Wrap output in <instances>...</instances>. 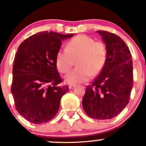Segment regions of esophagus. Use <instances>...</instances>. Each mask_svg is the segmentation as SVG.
<instances>
[{
	"label": "esophagus",
	"mask_w": 146,
	"mask_h": 146,
	"mask_svg": "<svg viewBox=\"0 0 146 146\" xmlns=\"http://www.w3.org/2000/svg\"><path fill=\"white\" fill-rule=\"evenodd\" d=\"M75 86H76V85L75 84H71L68 86V88H69V89H73V88H74Z\"/></svg>",
	"instance_id": "obj_1"
}]
</instances>
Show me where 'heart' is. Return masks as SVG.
Instances as JSON below:
<instances>
[{
    "mask_svg": "<svg viewBox=\"0 0 146 146\" xmlns=\"http://www.w3.org/2000/svg\"><path fill=\"white\" fill-rule=\"evenodd\" d=\"M107 56V47L103 42L95 41L91 37L80 34L68 42L66 49L57 52L56 63L60 73H66L76 60L78 67L69 72L65 80L68 84H78L86 81L90 76L100 74Z\"/></svg>",
    "mask_w": 146,
    "mask_h": 146,
    "instance_id": "heart-1",
    "label": "heart"
}]
</instances>
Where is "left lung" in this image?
Masks as SVG:
<instances>
[{
    "mask_svg": "<svg viewBox=\"0 0 146 146\" xmlns=\"http://www.w3.org/2000/svg\"><path fill=\"white\" fill-rule=\"evenodd\" d=\"M106 44L108 56L101 73L86 86L82 106L88 117L106 120L117 116L128 105L133 86L131 53L120 37L98 31Z\"/></svg>",
    "mask_w": 146,
    "mask_h": 146,
    "instance_id": "1",
    "label": "left lung"
}]
</instances>
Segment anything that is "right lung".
<instances>
[{"label": "right lung", "instance_id": "right-lung-1", "mask_svg": "<svg viewBox=\"0 0 146 146\" xmlns=\"http://www.w3.org/2000/svg\"><path fill=\"white\" fill-rule=\"evenodd\" d=\"M73 34L42 31L18 46L13 66L11 90L15 108L27 120L41 124L56 115L60 100L68 90L61 86L56 58L62 41Z\"/></svg>", "mask_w": 146, "mask_h": 146}]
</instances>
